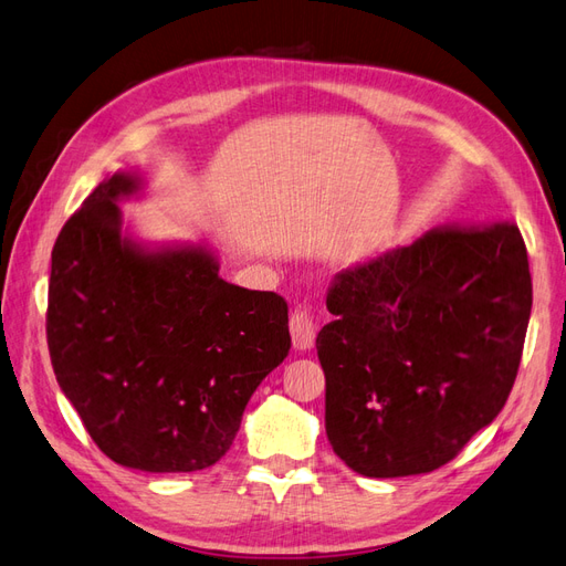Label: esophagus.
<instances>
[{
    "mask_svg": "<svg viewBox=\"0 0 566 566\" xmlns=\"http://www.w3.org/2000/svg\"><path fill=\"white\" fill-rule=\"evenodd\" d=\"M289 329H292V342L294 349L306 352L315 342V332H317V323L308 308H296L289 317Z\"/></svg>",
    "mask_w": 566,
    "mask_h": 566,
    "instance_id": "esophagus-1",
    "label": "esophagus"
}]
</instances>
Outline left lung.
<instances>
[{"label": "left lung", "mask_w": 566, "mask_h": 566, "mask_svg": "<svg viewBox=\"0 0 566 566\" xmlns=\"http://www.w3.org/2000/svg\"><path fill=\"white\" fill-rule=\"evenodd\" d=\"M531 303L526 243L506 222L432 229L342 270L315 339L335 454L368 478L452 461L512 392Z\"/></svg>", "instance_id": "8db88e82"}]
</instances>
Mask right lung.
I'll use <instances>...</instances> for the list:
<instances>
[{"label": "right lung", "instance_id": "obj_1", "mask_svg": "<svg viewBox=\"0 0 566 566\" xmlns=\"http://www.w3.org/2000/svg\"><path fill=\"white\" fill-rule=\"evenodd\" d=\"M117 171L56 237L48 346L64 397L95 444L126 469L191 473L234 442L258 385L292 349L286 301L220 277L206 243H143Z\"/></svg>", "mask_w": 566, "mask_h": 566}]
</instances>
